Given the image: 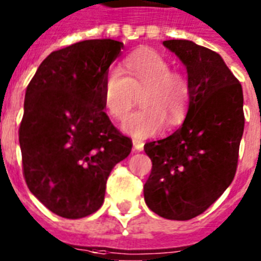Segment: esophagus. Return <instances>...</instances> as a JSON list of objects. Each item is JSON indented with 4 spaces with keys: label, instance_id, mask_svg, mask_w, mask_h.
Here are the masks:
<instances>
[{
    "label": "esophagus",
    "instance_id": "esophagus-1",
    "mask_svg": "<svg viewBox=\"0 0 261 261\" xmlns=\"http://www.w3.org/2000/svg\"><path fill=\"white\" fill-rule=\"evenodd\" d=\"M133 148H135L136 151H143V149H144V143L141 140L133 139Z\"/></svg>",
    "mask_w": 261,
    "mask_h": 261
}]
</instances>
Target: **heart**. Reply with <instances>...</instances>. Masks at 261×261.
I'll return each mask as SVG.
<instances>
[{
    "label": "heart",
    "instance_id": "heart-1",
    "mask_svg": "<svg viewBox=\"0 0 261 261\" xmlns=\"http://www.w3.org/2000/svg\"><path fill=\"white\" fill-rule=\"evenodd\" d=\"M141 95L143 109L129 116L124 132L137 139L153 136L167 125L182 124L193 101V83L186 74L172 70L159 52L144 48L124 60L122 70L110 68L102 83V99L109 114L124 120Z\"/></svg>",
    "mask_w": 261,
    "mask_h": 261
}]
</instances>
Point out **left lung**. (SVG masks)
<instances>
[{"label": "left lung", "instance_id": "1", "mask_svg": "<svg viewBox=\"0 0 261 261\" xmlns=\"http://www.w3.org/2000/svg\"><path fill=\"white\" fill-rule=\"evenodd\" d=\"M163 44L186 66L193 101L176 132L144 145L152 162L144 199L158 216L186 221L209 209L236 175L243 87L217 52L190 40Z\"/></svg>", "mask_w": 261, "mask_h": 261}]
</instances>
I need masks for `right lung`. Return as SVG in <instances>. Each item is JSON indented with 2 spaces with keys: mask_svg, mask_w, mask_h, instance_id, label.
Listing matches in <instances>:
<instances>
[{
  "mask_svg": "<svg viewBox=\"0 0 261 261\" xmlns=\"http://www.w3.org/2000/svg\"><path fill=\"white\" fill-rule=\"evenodd\" d=\"M122 47L95 39L51 52L27 87L18 129L25 183L64 218L97 212L110 171L132 151L102 99L103 78Z\"/></svg>",
  "mask_w": 261,
  "mask_h": 261,
  "instance_id": "obj_1",
  "label": "right lung"
}]
</instances>
